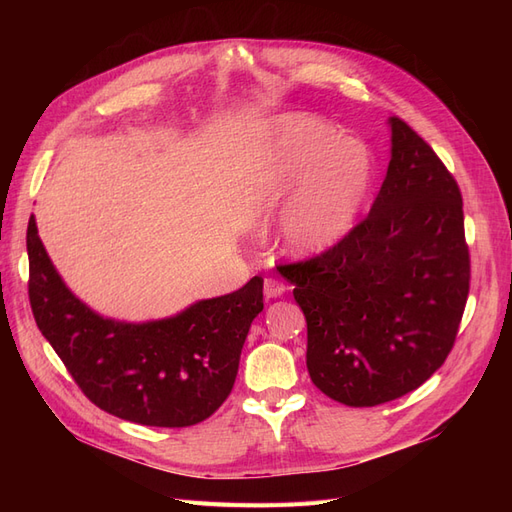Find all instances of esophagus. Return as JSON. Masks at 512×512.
Returning a JSON list of instances; mask_svg holds the SVG:
<instances>
[{"instance_id": "esophagus-1", "label": "esophagus", "mask_w": 512, "mask_h": 512, "mask_svg": "<svg viewBox=\"0 0 512 512\" xmlns=\"http://www.w3.org/2000/svg\"><path fill=\"white\" fill-rule=\"evenodd\" d=\"M284 292H286V284L282 280H277V277H267L265 280V297L267 299L282 297Z\"/></svg>"}]
</instances>
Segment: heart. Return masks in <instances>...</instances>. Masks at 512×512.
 I'll return each instance as SVG.
<instances>
[{
    "instance_id": "heart-1",
    "label": "heart",
    "mask_w": 512,
    "mask_h": 512,
    "mask_svg": "<svg viewBox=\"0 0 512 512\" xmlns=\"http://www.w3.org/2000/svg\"><path fill=\"white\" fill-rule=\"evenodd\" d=\"M282 213V239L294 254H316L342 241L359 218L374 181V158L333 123L288 115L273 126L252 175L254 198L280 203L300 181Z\"/></svg>"
}]
</instances>
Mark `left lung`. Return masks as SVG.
<instances>
[{
  "mask_svg": "<svg viewBox=\"0 0 512 512\" xmlns=\"http://www.w3.org/2000/svg\"><path fill=\"white\" fill-rule=\"evenodd\" d=\"M367 218L312 258L286 262L307 320V371L354 408L418 389L455 346L470 292L461 190L404 119Z\"/></svg>",
  "mask_w": 512,
  "mask_h": 512,
  "instance_id": "8db88e82",
  "label": "left lung"
}]
</instances>
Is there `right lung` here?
<instances>
[{
    "mask_svg": "<svg viewBox=\"0 0 512 512\" xmlns=\"http://www.w3.org/2000/svg\"><path fill=\"white\" fill-rule=\"evenodd\" d=\"M29 305L40 333L85 397L123 421L149 427L203 423L232 391L252 320L262 312V277L175 318L147 324L106 320L61 282L27 224Z\"/></svg>",
    "mask_w": 512,
    "mask_h": 512,
    "instance_id": "right-lung-1",
    "label": "right lung"
}]
</instances>
